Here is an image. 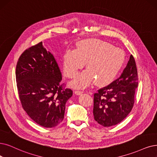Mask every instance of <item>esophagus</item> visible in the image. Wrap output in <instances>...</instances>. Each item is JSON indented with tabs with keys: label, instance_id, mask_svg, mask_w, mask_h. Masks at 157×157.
I'll use <instances>...</instances> for the list:
<instances>
[{
	"label": "esophagus",
	"instance_id": "esophagus-1",
	"mask_svg": "<svg viewBox=\"0 0 157 157\" xmlns=\"http://www.w3.org/2000/svg\"><path fill=\"white\" fill-rule=\"evenodd\" d=\"M84 91H81V90H76L75 91V94H77V95H81V94L83 93Z\"/></svg>",
	"mask_w": 157,
	"mask_h": 157
}]
</instances>
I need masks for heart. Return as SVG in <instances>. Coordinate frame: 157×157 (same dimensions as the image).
<instances>
[{
    "mask_svg": "<svg viewBox=\"0 0 157 157\" xmlns=\"http://www.w3.org/2000/svg\"><path fill=\"white\" fill-rule=\"evenodd\" d=\"M121 50L110 43L98 39L78 42L77 49H66L62 55V69L65 76L73 78L86 62L87 70L71 82L75 88H84L94 80L98 85H105L113 80L124 62Z\"/></svg>",
    "mask_w": 157,
    "mask_h": 157,
    "instance_id": "heart-1",
    "label": "heart"
}]
</instances>
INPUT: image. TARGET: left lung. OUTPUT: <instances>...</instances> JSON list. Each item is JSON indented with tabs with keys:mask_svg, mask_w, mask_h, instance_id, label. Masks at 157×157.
<instances>
[{
	"mask_svg": "<svg viewBox=\"0 0 157 157\" xmlns=\"http://www.w3.org/2000/svg\"><path fill=\"white\" fill-rule=\"evenodd\" d=\"M138 73L133 56H130L121 77L94 94V119L104 127L120 123L132 109L138 87Z\"/></svg>",
	"mask_w": 157,
	"mask_h": 157,
	"instance_id": "8db88e82",
	"label": "left lung"
}]
</instances>
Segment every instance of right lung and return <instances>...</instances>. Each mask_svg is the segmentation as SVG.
Listing matches in <instances>:
<instances>
[{
    "label": "right lung",
    "instance_id": "1",
    "mask_svg": "<svg viewBox=\"0 0 157 157\" xmlns=\"http://www.w3.org/2000/svg\"><path fill=\"white\" fill-rule=\"evenodd\" d=\"M15 74L22 106L34 122L53 128L63 121L66 103L73 91L63 89L57 62L42 42L22 53Z\"/></svg>",
    "mask_w": 157,
    "mask_h": 157
}]
</instances>
